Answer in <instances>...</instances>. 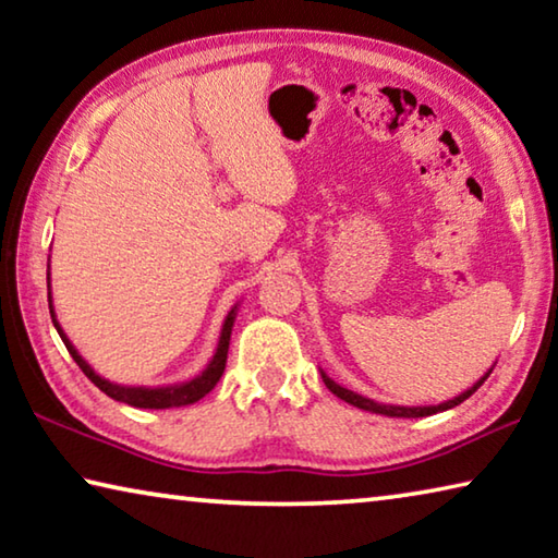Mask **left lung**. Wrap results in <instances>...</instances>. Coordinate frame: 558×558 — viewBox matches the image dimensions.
Instances as JSON below:
<instances>
[{
    "mask_svg": "<svg viewBox=\"0 0 558 558\" xmlns=\"http://www.w3.org/2000/svg\"><path fill=\"white\" fill-rule=\"evenodd\" d=\"M492 369H494V365L486 369V373L476 379V383L470 387V390H464L462 395H457V397H452V400H447V402H439V404H417V407H404V404H383V402H375V400H369V397H362V395H357V392H352V390H348V387H342V385H338L335 383V379H330L327 377L323 369H320V375H323V383L327 385V390H330L332 395H338L340 400H344L348 404H352V407H357V410H365V412H373V414H385V417H402V420H417V417H429V414H437V412H445V410H452V407H457V404H462L466 397H472L476 390H480V387L484 385V379L492 375Z\"/></svg>",
    "mask_w": 558,
    "mask_h": 558,
    "instance_id": "1",
    "label": "left lung"
}]
</instances>
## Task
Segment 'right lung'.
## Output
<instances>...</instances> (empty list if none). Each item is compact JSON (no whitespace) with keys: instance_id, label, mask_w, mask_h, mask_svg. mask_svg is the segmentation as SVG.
I'll list each match as a JSON object with an SVG mask.
<instances>
[{"instance_id":"1","label":"right lung","mask_w":558,"mask_h":558,"mask_svg":"<svg viewBox=\"0 0 558 558\" xmlns=\"http://www.w3.org/2000/svg\"><path fill=\"white\" fill-rule=\"evenodd\" d=\"M47 282H49V313H51V323H54L61 342L66 344L69 355H72L76 365L82 367V373L88 379H92V383L99 387L101 392L109 395L111 400L123 402V404H131V407H144V410H168V407H185V404L198 402L201 397H206L218 385V379H220V375H223V369H226L228 344H231V332H233V323H235V315H238V303L231 307V313L226 315L223 327H220L218 348H216L214 357H210L208 365L203 367V373H198L193 379H185V383L161 385V387L117 385V383H111V379H106V377H101L99 373H96V369L88 365V362L82 355H78V350L74 348V342L66 338V332L61 330V325L57 320V313H54V303H51V278H49V272H47Z\"/></svg>"}]
</instances>
